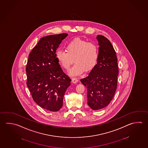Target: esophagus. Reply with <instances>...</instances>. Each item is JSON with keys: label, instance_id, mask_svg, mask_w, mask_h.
<instances>
[{"label": "esophagus", "instance_id": "1", "mask_svg": "<svg viewBox=\"0 0 148 148\" xmlns=\"http://www.w3.org/2000/svg\"><path fill=\"white\" fill-rule=\"evenodd\" d=\"M78 81V79L77 78H75V77H73V78H72V82H73V83H77Z\"/></svg>", "mask_w": 148, "mask_h": 148}]
</instances>
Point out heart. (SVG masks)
<instances>
[{
  "instance_id": "obj_1",
  "label": "heart",
  "mask_w": 148,
  "mask_h": 148,
  "mask_svg": "<svg viewBox=\"0 0 148 148\" xmlns=\"http://www.w3.org/2000/svg\"><path fill=\"white\" fill-rule=\"evenodd\" d=\"M66 50L67 52L58 51L57 59L62 67L66 70L69 69L74 59L75 64L69 72L70 75H79L84 70L89 71L97 64L99 51L96 43L76 38L68 43Z\"/></svg>"
}]
</instances>
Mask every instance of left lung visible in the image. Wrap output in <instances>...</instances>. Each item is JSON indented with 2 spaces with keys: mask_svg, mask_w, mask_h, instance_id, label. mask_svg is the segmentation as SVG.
Segmentation results:
<instances>
[{
  "mask_svg": "<svg viewBox=\"0 0 148 148\" xmlns=\"http://www.w3.org/2000/svg\"><path fill=\"white\" fill-rule=\"evenodd\" d=\"M99 55L97 64L81 83L86 86L88 104L93 110L107 106L115 94L117 86L118 67L116 51L105 36H97Z\"/></svg>",
  "mask_w": 148,
  "mask_h": 148,
  "instance_id": "1",
  "label": "left lung"
}]
</instances>
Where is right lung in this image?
<instances>
[{
  "label": "right lung",
  "instance_id": "add662e5",
  "mask_svg": "<svg viewBox=\"0 0 148 148\" xmlns=\"http://www.w3.org/2000/svg\"><path fill=\"white\" fill-rule=\"evenodd\" d=\"M67 33L41 38L31 51L26 67L27 85L35 102L41 108L57 112L62 108L71 79L62 70L57 49Z\"/></svg>",
  "mask_w": 148,
  "mask_h": 148
}]
</instances>
